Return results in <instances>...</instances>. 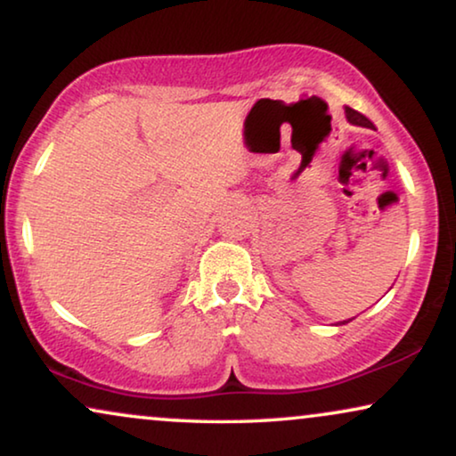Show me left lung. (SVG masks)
<instances>
[{"instance_id":"1","label":"left lung","mask_w":456,"mask_h":456,"mask_svg":"<svg viewBox=\"0 0 456 456\" xmlns=\"http://www.w3.org/2000/svg\"><path fill=\"white\" fill-rule=\"evenodd\" d=\"M345 116H346V122L353 124V126H363V128L376 130V126H373V122L370 120V118H365L363 114H359V111H354L351 108H345ZM348 322H353V317H351V320H342L338 323H348Z\"/></svg>"}]
</instances>
